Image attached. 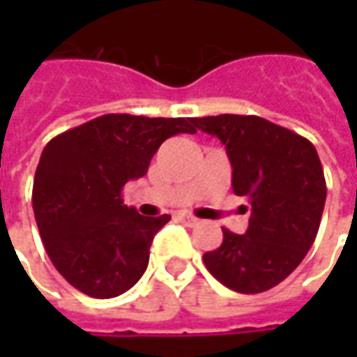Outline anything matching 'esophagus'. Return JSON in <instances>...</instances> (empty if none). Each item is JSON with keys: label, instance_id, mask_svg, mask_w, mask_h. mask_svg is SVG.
<instances>
[{"label": "esophagus", "instance_id": "1", "mask_svg": "<svg viewBox=\"0 0 357 357\" xmlns=\"http://www.w3.org/2000/svg\"><path fill=\"white\" fill-rule=\"evenodd\" d=\"M178 218H181V220L185 222L186 227H199V225H200L199 218H195V216H190V214H181Z\"/></svg>", "mask_w": 357, "mask_h": 357}]
</instances>
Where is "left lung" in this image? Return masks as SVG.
Masks as SVG:
<instances>
[{
    "label": "left lung",
    "instance_id": "obj_1",
    "mask_svg": "<svg viewBox=\"0 0 357 357\" xmlns=\"http://www.w3.org/2000/svg\"><path fill=\"white\" fill-rule=\"evenodd\" d=\"M192 123L227 146L232 190L250 202L248 230L222 228V244L202 256L204 266L234 292H266L294 272L316 240L326 202L320 157L308 139L262 117Z\"/></svg>",
    "mask_w": 357,
    "mask_h": 357
}]
</instances>
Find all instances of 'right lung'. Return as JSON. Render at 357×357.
Instances as JSON below:
<instances>
[{"label": "right lung", "instance_id": "add662e5", "mask_svg": "<svg viewBox=\"0 0 357 357\" xmlns=\"http://www.w3.org/2000/svg\"><path fill=\"white\" fill-rule=\"evenodd\" d=\"M197 132L190 119L103 115L51 139L33 181V213L53 266L91 298L132 288L153 238L171 216H143L121 190L149 171L169 137Z\"/></svg>", "mask_w": 357, "mask_h": 357}]
</instances>
